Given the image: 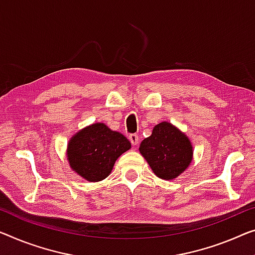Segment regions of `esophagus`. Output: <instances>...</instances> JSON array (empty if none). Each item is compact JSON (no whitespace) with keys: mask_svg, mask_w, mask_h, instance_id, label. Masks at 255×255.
Instances as JSON below:
<instances>
[{"mask_svg":"<svg viewBox=\"0 0 255 255\" xmlns=\"http://www.w3.org/2000/svg\"><path fill=\"white\" fill-rule=\"evenodd\" d=\"M129 140H130L132 145H137L138 144V135L137 134H130L128 136Z\"/></svg>","mask_w":255,"mask_h":255,"instance_id":"esophagus-1","label":"esophagus"}]
</instances>
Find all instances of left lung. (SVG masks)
I'll return each mask as SVG.
<instances>
[{"instance_id":"1","label":"left lung","mask_w":255,"mask_h":255,"mask_svg":"<svg viewBox=\"0 0 255 255\" xmlns=\"http://www.w3.org/2000/svg\"><path fill=\"white\" fill-rule=\"evenodd\" d=\"M140 154L162 180H174L192 161V145L187 135L169 123L155 125L152 134L139 145Z\"/></svg>"}]
</instances>
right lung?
I'll list each match as a JSON object with an SVG mask.
<instances>
[{"instance_id":"right-lung-1","label":"right lung","mask_w":255,"mask_h":255,"mask_svg":"<svg viewBox=\"0 0 255 255\" xmlns=\"http://www.w3.org/2000/svg\"><path fill=\"white\" fill-rule=\"evenodd\" d=\"M130 147L123 134L97 123L81 129L70 139L67 160L85 180L98 182L110 175L117 159Z\"/></svg>"}]
</instances>
